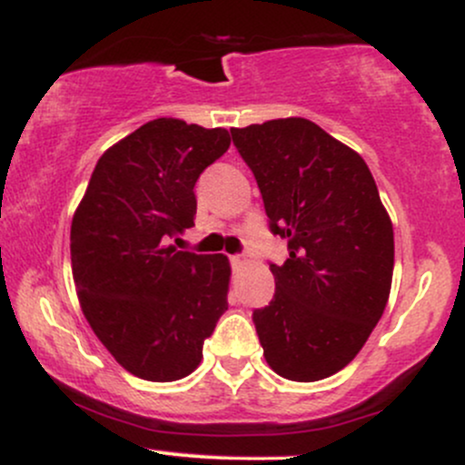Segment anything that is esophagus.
<instances>
[{
  "mask_svg": "<svg viewBox=\"0 0 465 465\" xmlns=\"http://www.w3.org/2000/svg\"><path fill=\"white\" fill-rule=\"evenodd\" d=\"M229 260H232V266H233V269H240V266L244 264V258H242V255H232V258H229Z\"/></svg>",
  "mask_w": 465,
  "mask_h": 465,
  "instance_id": "obj_1",
  "label": "esophagus"
}]
</instances>
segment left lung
Here are the masks:
<instances>
[{"mask_svg":"<svg viewBox=\"0 0 465 465\" xmlns=\"http://www.w3.org/2000/svg\"><path fill=\"white\" fill-rule=\"evenodd\" d=\"M262 194L271 232L288 238L271 264L275 295L253 311L269 367L314 382L341 371L385 312L393 227L362 157L303 117L232 129Z\"/></svg>","mask_w":465,"mask_h":465,"instance_id":"8db88e82","label":"left lung"}]
</instances>
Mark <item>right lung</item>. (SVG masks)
<instances>
[{
  "label": "right lung",
  "mask_w": 465,
  "mask_h": 465,
  "mask_svg": "<svg viewBox=\"0 0 465 465\" xmlns=\"http://www.w3.org/2000/svg\"><path fill=\"white\" fill-rule=\"evenodd\" d=\"M225 129L146 122L95 163L72 221V275L89 325L133 376L173 382L199 367L227 311V255L177 251L194 183L227 153Z\"/></svg>",
  "instance_id": "add662e5"
}]
</instances>
